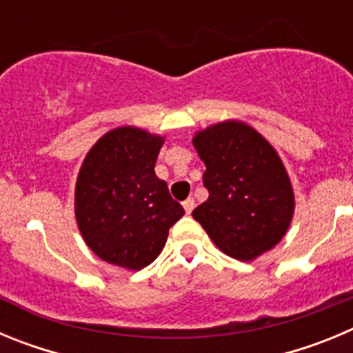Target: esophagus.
<instances>
[{
  "mask_svg": "<svg viewBox=\"0 0 353 353\" xmlns=\"http://www.w3.org/2000/svg\"><path fill=\"white\" fill-rule=\"evenodd\" d=\"M182 205H183V208H185L187 214H191V212L194 210V199L192 198H187Z\"/></svg>",
  "mask_w": 353,
  "mask_h": 353,
  "instance_id": "obj_1",
  "label": "esophagus"
}]
</instances>
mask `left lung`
<instances>
[{
	"instance_id": "obj_1",
	"label": "left lung",
	"mask_w": 353,
	"mask_h": 353,
	"mask_svg": "<svg viewBox=\"0 0 353 353\" xmlns=\"http://www.w3.org/2000/svg\"><path fill=\"white\" fill-rule=\"evenodd\" d=\"M205 162L208 199L192 210L217 248L251 261L279 244L295 208L283 161L260 132L242 121L207 127L192 139Z\"/></svg>"
}]
</instances>
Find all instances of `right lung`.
Segmentation results:
<instances>
[{"instance_id": "add662e5", "label": "right lung", "mask_w": 353, "mask_h": 353, "mask_svg": "<svg viewBox=\"0 0 353 353\" xmlns=\"http://www.w3.org/2000/svg\"><path fill=\"white\" fill-rule=\"evenodd\" d=\"M164 138L138 127L104 134L84 157L76 183V221L101 260L139 270L161 254L183 215L154 168Z\"/></svg>"}]
</instances>
